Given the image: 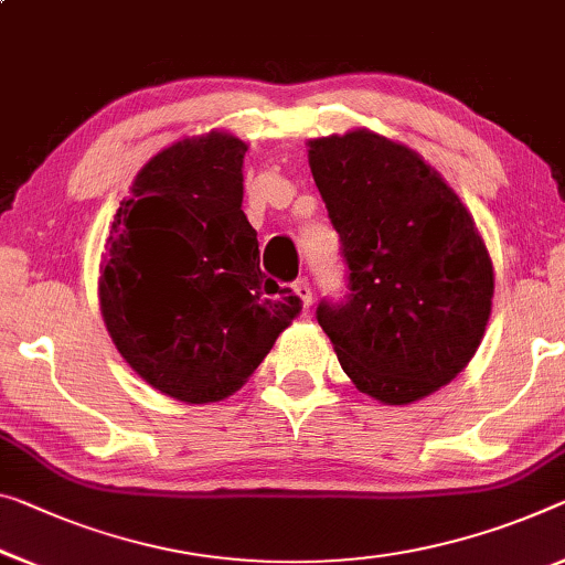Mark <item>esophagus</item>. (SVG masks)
<instances>
[{"label": "esophagus", "mask_w": 565, "mask_h": 565, "mask_svg": "<svg viewBox=\"0 0 565 565\" xmlns=\"http://www.w3.org/2000/svg\"><path fill=\"white\" fill-rule=\"evenodd\" d=\"M295 292H298V298L302 300V316H308L312 306V288L306 277H300V280L295 282Z\"/></svg>", "instance_id": "esophagus-1"}]
</instances>
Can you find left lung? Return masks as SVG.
<instances>
[{"label":"left lung","mask_w":565,"mask_h":565,"mask_svg":"<svg viewBox=\"0 0 565 565\" xmlns=\"http://www.w3.org/2000/svg\"><path fill=\"white\" fill-rule=\"evenodd\" d=\"M308 163L349 263V300L316 312L345 376L392 406L439 392L472 361L492 310L472 214L419 153L369 128L310 138Z\"/></svg>","instance_id":"8db88e82"}]
</instances>
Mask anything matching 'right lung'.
Listing matches in <instances>:
<instances>
[{
  "label": "right lung",
  "mask_w": 565,
  "mask_h": 565,
  "mask_svg": "<svg viewBox=\"0 0 565 565\" xmlns=\"http://www.w3.org/2000/svg\"><path fill=\"white\" fill-rule=\"evenodd\" d=\"M247 143L210 131L171 143L136 173L100 257L106 328L146 384L186 404L245 386L300 298L259 270L242 212Z\"/></svg>",
  "instance_id": "obj_1"
}]
</instances>
